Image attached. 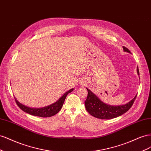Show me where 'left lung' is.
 I'll return each instance as SVG.
<instances>
[{
	"mask_svg": "<svg viewBox=\"0 0 151 151\" xmlns=\"http://www.w3.org/2000/svg\"><path fill=\"white\" fill-rule=\"evenodd\" d=\"M123 50L131 53L127 47H123ZM137 74L139 76V68L137 69ZM88 91L87 98L85 101V108L90 114L99 119H113L125 113L130 109L134 102L137 95L130 102L126 104L119 106H111L102 102L96 94L87 88Z\"/></svg>",
	"mask_w": 151,
	"mask_h": 151,
	"instance_id": "obj_1",
	"label": "left lung"
}]
</instances>
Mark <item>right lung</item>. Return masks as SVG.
Segmentation results:
<instances>
[{"label": "right lung", "mask_w": 151, "mask_h": 151, "mask_svg": "<svg viewBox=\"0 0 151 151\" xmlns=\"http://www.w3.org/2000/svg\"><path fill=\"white\" fill-rule=\"evenodd\" d=\"M73 89L74 88H71L66 92L64 93L63 96L59 99L58 101L53 103V104L44 107H40V108H34V107H28L27 106L23 105V104H21V103H20L16 99V97L14 98L16 104H18L19 108L21 110H23L24 112H25V113H28L33 116H40V117L42 118L50 117V116H52L55 114H56L58 112L61 110L67 95L69 93L71 92Z\"/></svg>", "instance_id": "right-lung-1"}]
</instances>
